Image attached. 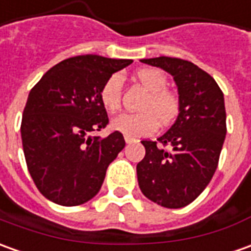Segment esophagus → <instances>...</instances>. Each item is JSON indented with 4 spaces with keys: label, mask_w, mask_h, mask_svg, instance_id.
<instances>
[{
    "label": "esophagus",
    "mask_w": 251,
    "mask_h": 251,
    "mask_svg": "<svg viewBox=\"0 0 251 251\" xmlns=\"http://www.w3.org/2000/svg\"><path fill=\"white\" fill-rule=\"evenodd\" d=\"M125 141L127 143V144H130V143L134 141V139H133V137H129V136H125Z\"/></svg>",
    "instance_id": "34e87169"
}]
</instances>
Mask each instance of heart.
<instances>
[{
	"label": "heart",
	"instance_id": "b5f03b06",
	"mask_svg": "<svg viewBox=\"0 0 251 251\" xmlns=\"http://www.w3.org/2000/svg\"><path fill=\"white\" fill-rule=\"evenodd\" d=\"M137 79L150 92L137 114H119L111 121V127L129 137L147 136L155 132L156 126L170 125L180 111V99L166 88L168 79L163 73L155 68L137 71ZM122 96V76L110 75L100 88V101L107 111H117Z\"/></svg>",
	"mask_w": 251,
	"mask_h": 251
}]
</instances>
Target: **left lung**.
Segmentation results:
<instances>
[{
    "label": "left lung",
    "instance_id": "obj_1",
    "mask_svg": "<svg viewBox=\"0 0 251 251\" xmlns=\"http://www.w3.org/2000/svg\"><path fill=\"white\" fill-rule=\"evenodd\" d=\"M175 78L180 112L156 141L143 140L146 156L137 163L141 192L155 203L180 209L194 202L210 183L226 133L224 95L214 78L177 57L143 59ZM158 144L172 145L168 151Z\"/></svg>",
    "mask_w": 251,
    "mask_h": 251
}]
</instances>
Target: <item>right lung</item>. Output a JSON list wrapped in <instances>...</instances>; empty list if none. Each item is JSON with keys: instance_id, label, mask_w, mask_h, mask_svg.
I'll return each instance as SVG.
<instances>
[{"instance_id": "right-lung-1", "label": "right lung", "mask_w": 251, "mask_h": 251, "mask_svg": "<svg viewBox=\"0 0 251 251\" xmlns=\"http://www.w3.org/2000/svg\"><path fill=\"white\" fill-rule=\"evenodd\" d=\"M129 59L82 54L56 64L34 86L22 118V143L32 181L44 197L78 206L101 188L108 165L125 147L122 133L92 136L108 125L104 81Z\"/></svg>"}]
</instances>
